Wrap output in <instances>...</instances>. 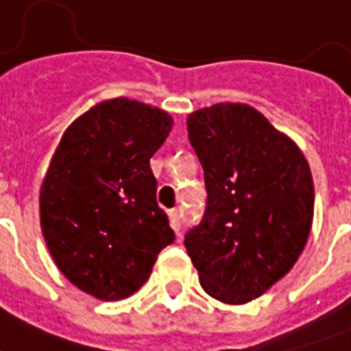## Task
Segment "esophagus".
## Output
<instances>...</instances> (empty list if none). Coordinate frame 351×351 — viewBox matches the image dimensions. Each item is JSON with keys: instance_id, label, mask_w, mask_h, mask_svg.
I'll return each instance as SVG.
<instances>
[{"instance_id": "obj_1", "label": "esophagus", "mask_w": 351, "mask_h": 351, "mask_svg": "<svg viewBox=\"0 0 351 351\" xmlns=\"http://www.w3.org/2000/svg\"><path fill=\"white\" fill-rule=\"evenodd\" d=\"M169 220H171V228L176 231V233H180L182 228V213L178 209H171L169 211Z\"/></svg>"}]
</instances>
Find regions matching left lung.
Wrapping results in <instances>:
<instances>
[{
	"mask_svg": "<svg viewBox=\"0 0 351 351\" xmlns=\"http://www.w3.org/2000/svg\"><path fill=\"white\" fill-rule=\"evenodd\" d=\"M204 169L206 211L184 245L204 291L226 304L261 297L293 267L313 220L304 154L244 104H217L187 118Z\"/></svg>",
	"mask_w": 351,
	"mask_h": 351,
	"instance_id": "obj_1",
	"label": "left lung"
}]
</instances>
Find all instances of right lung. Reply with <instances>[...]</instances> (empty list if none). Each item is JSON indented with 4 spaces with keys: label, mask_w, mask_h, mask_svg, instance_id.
Segmentation results:
<instances>
[{
    "label": "right lung",
    "mask_w": 351,
    "mask_h": 351,
    "mask_svg": "<svg viewBox=\"0 0 351 351\" xmlns=\"http://www.w3.org/2000/svg\"><path fill=\"white\" fill-rule=\"evenodd\" d=\"M171 125L162 109L114 98L74 121L52 156L40 191L43 239L60 271L96 299L138 291L175 242L149 165Z\"/></svg>",
    "instance_id": "add662e5"
}]
</instances>
